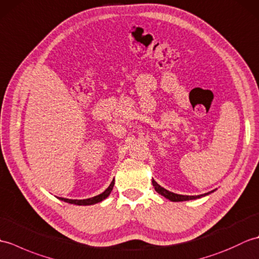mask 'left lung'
Listing matches in <instances>:
<instances>
[{
  "label": "left lung",
  "instance_id": "obj_1",
  "mask_svg": "<svg viewBox=\"0 0 259 259\" xmlns=\"http://www.w3.org/2000/svg\"><path fill=\"white\" fill-rule=\"evenodd\" d=\"M152 185L155 187V190L158 192V194H160L161 196L166 197L167 199L171 200V201H186V200H192V199H197V198H201V197H205L209 194H211L214 190H211L207 192V194H202V195H198V196H185V195H178V194H175V192L169 191L167 189H164L163 187H161L160 185H158L155 180L152 179Z\"/></svg>",
  "mask_w": 259,
  "mask_h": 259
}]
</instances>
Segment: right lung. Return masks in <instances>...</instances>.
<instances>
[{"label": "right lung", "mask_w": 259, "mask_h": 259, "mask_svg": "<svg viewBox=\"0 0 259 259\" xmlns=\"http://www.w3.org/2000/svg\"><path fill=\"white\" fill-rule=\"evenodd\" d=\"M113 185H114V180H112V183L110 184V186L108 187L106 190L102 192V194L98 195V196H95V197H92V198H88V199H81V200H78V199H67V198H61V197H60L59 199L60 200H63L65 202H69V203H73V205H79V206L93 205V203H98V202H100V201L106 199V198L110 195V192L112 191Z\"/></svg>", "instance_id": "obj_1"}]
</instances>
